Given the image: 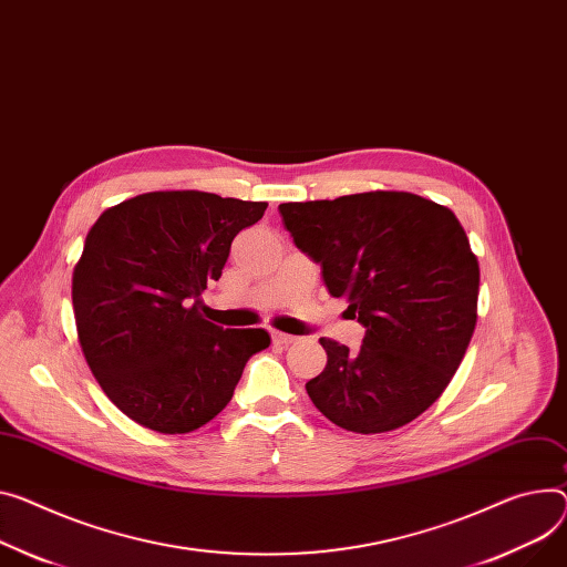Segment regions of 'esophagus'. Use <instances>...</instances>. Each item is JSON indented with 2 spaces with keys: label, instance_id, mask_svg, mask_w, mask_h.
<instances>
[{
  "label": "esophagus",
  "instance_id": "esophagus-1",
  "mask_svg": "<svg viewBox=\"0 0 567 567\" xmlns=\"http://www.w3.org/2000/svg\"><path fill=\"white\" fill-rule=\"evenodd\" d=\"M297 338L295 336H290V333H281V331H272V342L275 344H284V347H288V344H292Z\"/></svg>",
  "mask_w": 567,
  "mask_h": 567
}]
</instances>
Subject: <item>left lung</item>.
Masks as SVG:
<instances>
[{
    "label": "left lung",
    "mask_w": 567,
    "mask_h": 567,
    "mask_svg": "<svg viewBox=\"0 0 567 567\" xmlns=\"http://www.w3.org/2000/svg\"><path fill=\"white\" fill-rule=\"evenodd\" d=\"M295 245L365 327L359 352L320 338L316 409L354 433L422 415L450 385L476 327L478 260L447 208L402 190L279 204Z\"/></svg>",
    "instance_id": "obj_1"
}]
</instances>
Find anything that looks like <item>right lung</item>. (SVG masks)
<instances>
[{
	"label": "right lung",
	"mask_w": 567,
	"mask_h": 567,
	"mask_svg": "<svg viewBox=\"0 0 567 567\" xmlns=\"http://www.w3.org/2000/svg\"><path fill=\"white\" fill-rule=\"evenodd\" d=\"M266 202L156 190L106 208L72 272L81 352L106 398L158 433H188L234 398L266 329H223L202 292L223 277L231 240Z\"/></svg>",
	"instance_id": "obj_1"
}]
</instances>
